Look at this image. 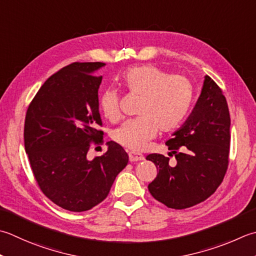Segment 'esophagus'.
<instances>
[{
	"instance_id": "esophagus-1",
	"label": "esophagus",
	"mask_w": 256,
	"mask_h": 256,
	"mask_svg": "<svg viewBox=\"0 0 256 256\" xmlns=\"http://www.w3.org/2000/svg\"><path fill=\"white\" fill-rule=\"evenodd\" d=\"M128 158L131 162H138V161H143L144 156L141 153H136V152H130L128 153Z\"/></svg>"
}]
</instances>
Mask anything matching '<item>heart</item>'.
Listing matches in <instances>:
<instances>
[{"instance_id":"heart-1","label":"heart","mask_w":256,"mask_h":256,"mask_svg":"<svg viewBox=\"0 0 256 256\" xmlns=\"http://www.w3.org/2000/svg\"><path fill=\"white\" fill-rule=\"evenodd\" d=\"M121 84L128 92L141 96L138 118L115 128L112 138L133 151L142 150L158 130L163 133L176 130L186 118L194 100L193 85L186 76L172 75L154 65L130 68L122 74ZM98 108L105 118L118 120V92L105 90L98 98Z\"/></svg>"}]
</instances>
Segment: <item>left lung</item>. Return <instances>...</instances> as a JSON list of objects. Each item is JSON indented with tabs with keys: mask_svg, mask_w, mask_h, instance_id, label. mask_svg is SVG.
Segmentation results:
<instances>
[{
	"mask_svg": "<svg viewBox=\"0 0 256 256\" xmlns=\"http://www.w3.org/2000/svg\"><path fill=\"white\" fill-rule=\"evenodd\" d=\"M231 118L222 90L206 75L188 118L166 142L170 158L148 154L158 173L148 191L170 208L183 210L205 201L222 183L228 165Z\"/></svg>",
	"mask_w": 256,
	"mask_h": 256,
	"instance_id": "8db88e82",
	"label": "left lung"
}]
</instances>
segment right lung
<instances>
[{
    "mask_svg": "<svg viewBox=\"0 0 256 256\" xmlns=\"http://www.w3.org/2000/svg\"><path fill=\"white\" fill-rule=\"evenodd\" d=\"M101 62H75L50 76L30 103L24 123L25 152L38 188L60 208L83 212L101 203L128 155L108 142L90 160L91 143H103L98 88Z\"/></svg>",
    "mask_w": 256,
    "mask_h": 256,
    "instance_id": "add662e5",
    "label": "right lung"
}]
</instances>
